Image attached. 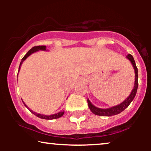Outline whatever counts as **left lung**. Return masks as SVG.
Returning a JSON list of instances; mask_svg holds the SVG:
<instances>
[{
    "instance_id": "8db88e82",
    "label": "left lung",
    "mask_w": 151,
    "mask_h": 151,
    "mask_svg": "<svg viewBox=\"0 0 151 151\" xmlns=\"http://www.w3.org/2000/svg\"><path fill=\"white\" fill-rule=\"evenodd\" d=\"M126 58L129 60L130 62L132 64L133 69L135 71V82H134V86H133V89L131 91V93L127 98L124 100V101L121 102V104H119V105L114 106L111 107V108L108 109H100L98 107L93 106L92 104L91 103V101H89V99H87V102H88V106H89L90 110L91 111L93 114H94L95 115L97 116H111L116 115V114H120L121 112H122L123 111H124L125 109L129 106L130 104L131 103V101H133V99H134L135 96H136L137 89H138V69L136 65V62H135L134 59H133V56L131 55H129L126 56Z\"/></svg>"
}]
</instances>
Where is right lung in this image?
Returning <instances> with one entry per match:
<instances>
[{
	"label": "right lung",
	"mask_w": 151,
	"mask_h": 151,
	"mask_svg": "<svg viewBox=\"0 0 151 151\" xmlns=\"http://www.w3.org/2000/svg\"><path fill=\"white\" fill-rule=\"evenodd\" d=\"M39 50H42V51H46V46H44V45L35 46V47H32V49H30V50H29V51L27 52V53H26V55H25V56H24L23 58H22L21 62H20V66H19L18 72H19V71H20V67H21L22 62L25 61L26 59L28 58V57L30 56V55H32V54L34 53V52H36L39 51ZM22 102H23V104H24V105H25V106L27 107V108L29 109V111H30L31 113L33 114L34 115L40 118V119H47V120H52V119H58V118L62 117V116H63L64 113H65V111H60V112H58V113L55 114H52V115H44V114H38V113H36V112H35V111H33L31 110V109H30V108H29V107L27 106L26 105L25 103H24L23 101H22Z\"/></svg>",
	"instance_id": "right-lung-1"
}]
</instances>
